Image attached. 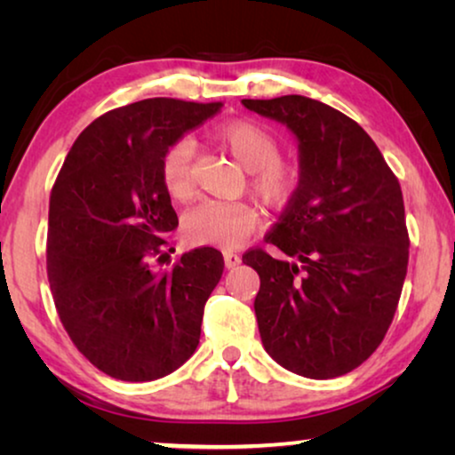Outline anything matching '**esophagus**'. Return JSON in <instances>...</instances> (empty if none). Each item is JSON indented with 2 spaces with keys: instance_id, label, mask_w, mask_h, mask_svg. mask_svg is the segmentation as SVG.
<instances>
[{
  "instance_id": "34e87169",
  "label": "esophagus",
  "mask_w": 455,
  "mask_h": 455,
  "mask_svg": "<svg viewBox=\"0 0 455 455\" xmlns=\"http://www.w3.org/2000/svg\"><path fill=\"white\" fill-rule=\"evenodd\" d=\"M223 263H226L228 269H234V267H238L242 263V259H240V254L226 251L223 252Z\"/></svg>"
}]
</instances>
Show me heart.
<instances>
[{"label":"heart","instance_id":"1","mask_svg":"<svg viewBox=\"0 0 455 455\" xmlns=\"http://www.w3.org/2000/svg\"><path fill=\"white\" fill-rule=\"evenodd\" d=\"M215 142L251 173V186L269 204H282L296 188V167L279 159V145L269 130L248 120H235L221 126ZM195 142L180 139L165 148L161 157V180L176 201H188L195 192L192 182ZM260 223L257 207L248 203L203 201L186 211L182 229L186 240L201 246L235 248Z\"/></svg>","mask_w":455,"mask_h":455}]
</instances>
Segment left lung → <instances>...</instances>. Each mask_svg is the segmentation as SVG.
Segmentation results:
<instances>
[{
    "label": "left lung",
    "mask_w": 455,
    "mask_h": 455,
    "mask_svg": "<svg viewBox=\"0 0 455 455\" xmlns=\"http://www.w3.org/2000/svg\"><path fill=\"white\" fill-rule=\"evenodd\" d=\"M298 142L300 180L267 244L248 251L269 356L296 375L333 379L364 363L394 321L408 269L402 188L356 122L302 95L242 99Z\"/></svg>",
    "instance_id": "8db88e82"
}]
</instances>
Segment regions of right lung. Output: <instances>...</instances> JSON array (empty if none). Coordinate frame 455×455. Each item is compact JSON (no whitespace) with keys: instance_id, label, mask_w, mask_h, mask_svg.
Listing matches in <instances>:
<instances>
[{"instance_id":"right-lung-1","label":"right lung","mask_w":455,"mask_h":455,"mask_svg":"<svg viewBox=\"0 0 455 455\" xmlns=\"http://www.w3.org/2000/svg\"><path fill=\"white\" fill-rule=\"evenodd\" d=\"M220 108L155 97L108 111L83 130L53 184L47 275L55 307L74 346L120 381L170 375L201 339L223 257L203 246L164 265L170 254H161L159 235L176 229L178 215L161 157Z\"/></svg>"}]
</instances>
